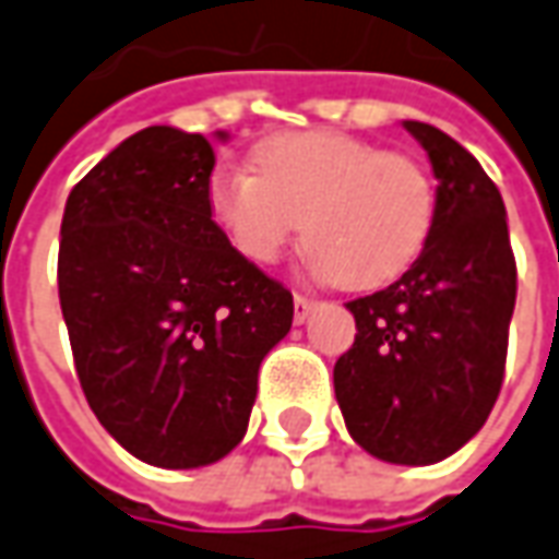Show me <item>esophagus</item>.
<instances>
[{"mask_svg": "<svg viewBox=\"0 0 559 559\" xmlns=\"http://www.w3.org/2000/svg\"><path fill=\"white\" fill-rule=\"evenodd\" d=\"M313 298H307V295H295V323H305L307 317H310V310H313Z\"/></svg>", "mask_w": 559, "mask_h": 559, "instance_id": "1", "label": "esophagus"}]
</instances>
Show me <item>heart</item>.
<instances>
[{
  "mask_svg": "<svg viewBox=\"0 0 559 559\" xmlns=\"http://www.w3.org/2000/svg\"><path fill=\"white\" fill-rule=\"evenodd\" d=\"M254 171H215L209 209L234 246L271 264L305 227L313 264L347 288H378L428 246V168L344 131H283L252 150Z\"/></svg>",
  "mask_w": 559,
  "mask_h": 559,
  "instance_id": "1",
  "label": "heart"
}]
</instances>
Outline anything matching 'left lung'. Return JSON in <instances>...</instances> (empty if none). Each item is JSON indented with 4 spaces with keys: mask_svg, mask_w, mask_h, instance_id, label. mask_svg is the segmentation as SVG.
<instances>
[{
    "mask_svg": "<svg viewBox=\"0 0 559 559\" xmlns=\"http://www.w3.org/2000/svg\"><path fill=\"white\" fill-rule=\"evenodd\" d=\"M403 126L433 166V227L396 283L347 301L357 338L335 362V396L369 455L433 464L459 452L496 406L516 264L504 202L480 163L428 122Z\"/></svg>",
    "mask_w": 559,
    "mask_h": 559,
    "instance_id": "1",
    "label": "left lung"
}]
</instances>
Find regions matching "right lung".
<instances>
[{
  "label": "right lung",
  "mask_w": 559,
  "mask_h": 559,
  "mask_svg": "<svg viewBox=\"0 0 559 559\" xmlns=\"http://www.w3.org/2000/svg\"><path fill=\"white\" fill-rule=\"evenodd\" d=\"M212 168L202 134L150 126L70 190L61 221L58 295L82 393L116 443L168 471L239 445L261 359L295 313L292 292L212 221Z\"/></svg>",
  "instance_id": "obj_1"
}]
</instances>
